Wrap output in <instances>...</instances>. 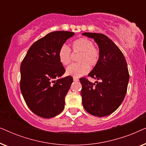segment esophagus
I'll list each match as a JSON object with an SVG mask.
<instances>
[{"instance_id": "1", "label": "esophagus", "mask_w": 146, "mask_h": 146, "mask_svg": "<svg viewBox=\"0 0 146 146\" xmlns=\"http://www.w3.org/2000/svg\"><path fill=\"white\" fill-rule=\"evenodd\" d=\"M73 80H74V81H75V82H78L79 80V79L76 77H73Z\"/></svg>"}]
</instances>
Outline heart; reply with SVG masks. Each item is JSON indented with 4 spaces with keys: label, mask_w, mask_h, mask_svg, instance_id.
Wrapping results in <instances>:
<instances>
[{
    "label": "heart",
    "mask_w": 146,
    "mask_h": 146,
    "mask_svg": "<svg viewBox=\"0 0 146 146\" xmlns=\"http://www.w3.org/2000/svg\"><path fill=\"white\" fill-rule=\"evenodd\" d=\"M73 52H79L78 61L80 63L72 64L67 67V75L74 77H80L88 72L90 67L93 68L98 62L99 50L94 46L93 42L86 38L75 40L72 44ZM58 57L62 64L66 66L71 61V51L66 44H62L58 52Z\"/></svg>",
    "instance_id": "b5f03b06"
}]
</instances>
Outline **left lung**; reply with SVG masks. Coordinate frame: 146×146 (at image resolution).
Instances as JSON below:
<instances>
[{
  "instance_id": "left-lung-1",
  "label": "left lung",
  "mask_w": 146,
  "mask_h": 146,
  "mask_svg": "<svg viewBox=\"0 0 146 146\" xmlns=\"http://www.w3.org/2000/svg\"><path fill=\"white\" fill-rule=\"evenodd\" d=\"M82 35L94 40L100 51L98 62L88 74L99 82L80 79L83 106L92 115L106 116L118 108L126 94L129 78L126 60L119 48L106 35L91 33Z\"/></svg>"
}]
</instances>
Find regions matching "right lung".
Returning <instances> with one entry per match:
<instances>
[{
  "mask_svg": "<svg viewBox=\"0 0 146 146\" xmlns=\"http://www.w3.org/2000/svg\"><path fill=\"white\" fill-rule=\"evenodd\" d=\"M72 32L54 31L30 47L21 65L20 87L28 107L36 115L50 118L64 110L65 96L73 82L65 72L58 52Z\"/></svg>",
  "mask_w": 146,
  "mask_h": 146,
  "instance_id": "add662e5",
  "label": "right lung"
}]
</instances>
